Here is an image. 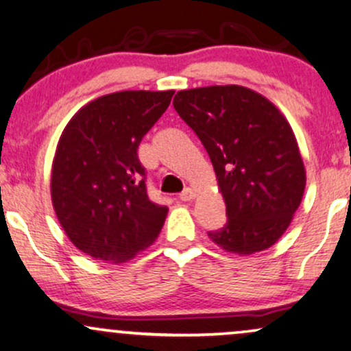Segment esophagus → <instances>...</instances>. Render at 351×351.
Wrapping results in <instances>:
<instances>
[{
  "mask_svg": "<svg viewBox=\"0 0 351 351\" xmlns=\"http://www.w3.org/2000/svg\"><path fill=\"white\" fill-rule=\"evenodd\" d=\"M179 198L182 202H190V200H193V198H195V192H193L192 189H185L184 192L179 195Z\"/></svg>",
  "mask_w": 351,
  "mask_h": 351,
  "instance_id": "34e87169",
  "label": "esophagus"
}]
</instances>
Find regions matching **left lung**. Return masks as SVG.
<instances>
[{"label":"left lung","mask_w":351,"mask_h":351,"mask_svg":"<svg viewBox=\"0 0 351 351\" xmlns=\"http://www.w3.org/2000/svg\"><path fill=\"white\" fill-rule=\"evenodd\" d=\"M174 109L208 153L228 221L210 239L250 255L283 236L304 195L306 171L288 120L244 86L179 90Z\"/></svg>","instance_id":"obj_1"}]
</instances>
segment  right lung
Returning <instances> with one entry per match:
<instances>
[{
    "label": "right lung",
    "mask_w": 351,
    "mask_h": 351,
    "mask_svg": "<svg viewBox=\"0 0 351 351\" xmlns=\"http://www.w3.org/2000/svg\"><path fill=\"white\" fill-rule=\"evenodd\" d=\"M174 90L97 97L64 127L51 164V203L68 239L104 262H125L154 242L167 206L151 202L138 159L143 136Z\"/></svg>",
    "instance_id": "obj_1"
}]
</instances>
